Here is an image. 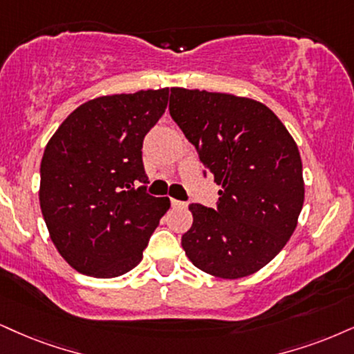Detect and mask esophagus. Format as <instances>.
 Returning <instances> with one entry per match:
<instances>
[{"label": "esophagus", "mask_w": 354, "mask_h": 354, "mask_svg": "<svg viewBox=\"0 0 354 354\" xmlns=\"http://www.w3.org/2000/svg\"><path fill=\"white\" fill-rule=\"evenodd\" d=\"M170 203H172V207H185V202H180V200H176V198H170Z\"/></svg>", "instance_id": "esophagus-1"}]
</instances>
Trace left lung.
Instances as JSON below:
<instances>
[{
	"instance_id": "8db88e82",
	"label": "left lung",
	"mask_w": 354,
	"mask_h": 354,
	"mask_svg": "<svg viewBox=\"0 0 354 354\" xmlns=\"http://www.w3.org/2000/svg\"><path fill=\"white\" fill-rule=\"evenodd\" d=\"M169 111L194 144L218 190L216 208L189 205L182 236L189 259L223 279L254 274L276 257L304 205L299 147L263 103L228 93L170 88Z\"/></svg>"
}]
</instances>
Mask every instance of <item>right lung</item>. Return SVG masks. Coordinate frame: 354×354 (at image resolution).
<instances>
[{"label": "right lung", "instance_id": "right-lung-1", "mask_svg": "<svg viewBox=\"0 0 354 354\" xmlns=\"http://www.w3.org/2000/svg\"><path fill=\"white\" fill-rule=\"evenodd\" d=\"M169 88L90 100L47 142L39 202L60 256L91 277L136 268L167 197H152L142 141L167 108Z\"/></svg>", "mask_w": 354, "mask_h": 354}]
</instances>
